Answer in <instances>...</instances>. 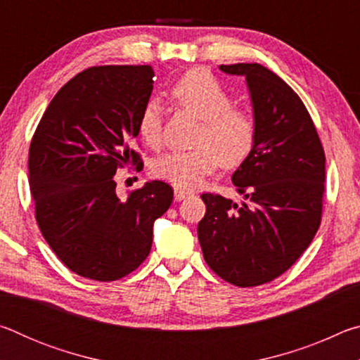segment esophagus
I'll return each instance as SVG.
<instances>
[{
  "instance_id": "obj_1",
  "label": "esophagus",
  "mask_w": 360,
  "mask_h": 360,
  "mask_svg": "<svg viewBox=\"0 0 360 360\" xmlns=\"http://www.w3.org/2000/svg\"><path fill=\"white\" fill-rule=\"evenodd\" d=\"M188 195H191V192L182 191V188H174V200H176V202H181V200H184L186 197H188Z\"/></svg>"
}]
</instances>
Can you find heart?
Returning a JSON list of instances; mask_svg holds the SVG:
<instances>
[{
    "instance_id": "b5f03b06",
    "label": "heart",
    "mask_w": 360,
    "mask_h": 360,
    "mask_svg": "<svg viewBox=\"0 0 360 360\" xmlns=\"http://www.w3.org/2000/svg\"><path fill=\"white\" fill-rule=\"evenodd\" d=\"M172 98L202 120L198 148L158 157L152 167L157 178L176 188H195L216 172L219 163L224 168H235L251 155L257 139L254 115L245 108L231 106L230 94L210 71H187L172 87ZM162 109L150 101L139 117V136L155 148L162 141Z\"/></svg>"
}]
</instances>
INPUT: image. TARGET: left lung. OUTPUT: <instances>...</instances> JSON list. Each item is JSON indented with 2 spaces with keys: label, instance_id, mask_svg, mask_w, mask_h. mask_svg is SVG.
Returning a JSON list of instances; mask_svg holds the SVG:
<instances>
[{
  "label": "left lung",
  "instance_id": "1",
  "mask_svg": "<svg viewBox=\"0 0 360 360\" xmlns=\"http://www.w3.org/2000/svg\"><path fill=\"white\" fill-rule=\"evenodd\" d=\"M245 76L255 146L231 176L245 202L203 193V257L217 276L254 288L281 276L313 241L322 217L326 155L311 115L281 77L259 63L219 66Z\"/></svg>",
  "mask_w": 360,
  "mask_h": 360
}]
</instances>
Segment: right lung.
I'll return each instance as SVG.
<instances>
[{
    "instance_id": "1",
    "label": "right lung",
    "mask_w": 360,
    "mask_h": 360,
    "mask_svg": "<svg viewBox=\"0 0 360 360\" xmlns=\"http://www.w3.org/2000/svg\"><path fill=\"white\" fill-rule=\"evenodd\" d=\"M149 65L92 66L66 82L30 144L34 217L52 251L76 275L117 281L150 252L152 225L173 202L167 182L120 200L114 174L143 165L131 149L154 89Z\"/></svg>"
}]
</instances>
